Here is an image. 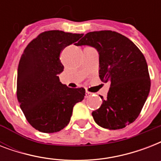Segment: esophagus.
Masks as SVG:
<instances>
[{"label":"esophagus","mask_w":161,"mask_h":161,"mask_svg":"<svg viewBox=\"0 0 161 161\" xmlns=\"http://www.w3.org/2000/svg\"><path fill=\"white\" fill-rule=\"evenodd\" d=\"M90 95H91V93H89V92H86V93H85L86 98H88V97H90Z\"/></svg>","instance_id":"1"}]
</instances>
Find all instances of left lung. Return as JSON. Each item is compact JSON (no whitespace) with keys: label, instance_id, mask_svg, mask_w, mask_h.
<instances>
[{"label":"left lung","instance_id":"left-lung-1","mask_svg":"<svg viewBox=\"0 0 161 161\" xmlns=\"http://www.w3.org/2000/svg\"><path fill=\"white\" fill-rule=\"evenodd\" d=\"M91 46L99 55V78L109 82L107 98L92 113L99 126L126 127L138 118L147 99L150 79L146 60L132 41L112 31L88 32L76 46Z\"/></svg>","mask_w":161,"mask_h":161}]
</instances>
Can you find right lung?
<instances>
[{
    "instance_id": "right-lung-1",
    "label": "right lung",
    "mask_w": 161,
    "mask_h": 161,
    "mask_svg": "<svg viewBox=\"0 0 161 161\" xmlns=\"http://www.w3.org/2000/svg\"><path fill=\"white\" fill-rule=\"evenodd\" d=\"M83 34L44 31L26 46L17 70L16 95L29 124L40 132L55 133L68 125L73 106L85 96L83 88L63 84L60 53ZM76 44V43H75Z\"/></svg>"
}]
</instances>
